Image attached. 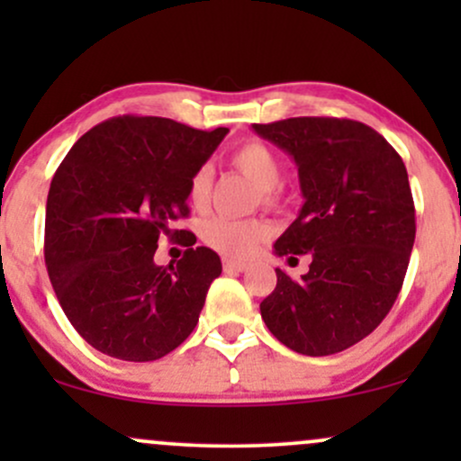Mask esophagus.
<instances>
[{
  "mask_svg": "<svg viewBox=\"0 0 461 461\" xmlns=\"http://www.w3.org/2000/svg\"><path fill=\"white\" fill-rule=\"evenodd\" d=\"M247 268V264L242 262H234V260H225L223 262V271L225 273H242Z\"/></svg>",
  "mask_w": 461,
  "mask_h": 461,
  "instance_id": "34e87169",
  "label": "esophagus"
}]
</instances>
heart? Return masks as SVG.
<instances>
[{
  "label": "heart",
  "mask_w": 461,
  "mask_h": 461,
  "mask_svg": "<svg viewBox=\"0 0 461 461\" xmlns=\"http://www.w3.org/2000/svg\"><path fill=\"white\" fill-rule=\"evenodd\" d=\"M230 162L260 188L262 203H277V188L282 184V162L271 147L260 140H247L231 151ZM210 186H212V168L208 164H201L188 182V199L194 208H201L208 201ZM199 234L201 240L221 256L231 258V260H245L271 236V227L262 219L210 216L201 223Z\"/></svg>",
  "instance_id": "heart-1"
}]
</instances>
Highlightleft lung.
<instances>
[{
  "label": "left lung",
  "mask_w": 461,
  "mask_h": 461,
  "mask_svg": "<svg viewBox=\"0 0 461 461\" xmlns=\"http://www.w3.org/2000/svg\"><path fill=\"white\" fill-rule=\"evenodd\" d=\"M253 131L293 156L305 199L275 253L312 258L297 282L275 268L262 319L301 356L345 351L385 319L403 285L416 238L405 164L382 134L351 119L294 116Z\"/></svg>",
  "instance_id": "1"
}]
</instances>
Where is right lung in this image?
<instances>
[{
  "mask_svg": "<svg viewBox=\"0 0 461 461\" xmlns=\"http://www.w3.org/2000/svg\"><path fill=\"white\" fill-rule=\"evenodd\" d=\"M227 128L201 131L162 116L95 125L58 167L47 194L45 264L67 319L88 345L125 362H151L197 325L223 267L186 245L158 267V238L188 216V182Z\"/></svg>",
  "mask_w": 461,
  "mask_h": 461,
  "instance_id": "right-lung-1",
  "label": "right lung"
}]
</instances>
